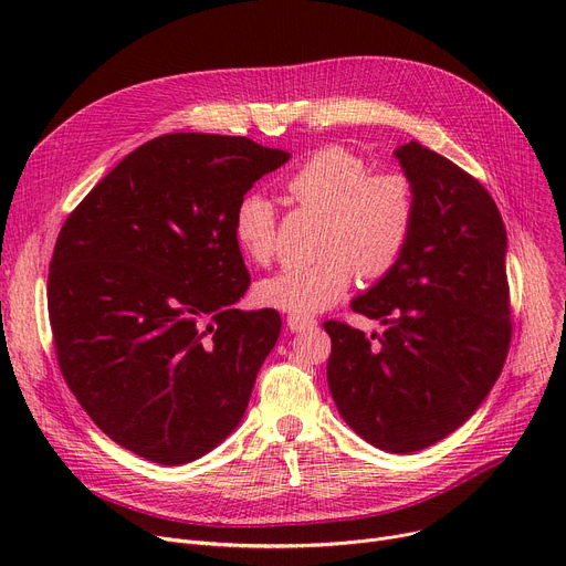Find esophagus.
<instances>
[{"label": "esophagus", "mask_w": 566, "mask_h": 566, "mask_svg": "<svg viewBox=\"0 0 566 566\" xmlns=\"http://www.w3.org/2000/svg\"><path fill=\"white\" fill-rule=\"evenodd\" d=\"M318 321L314 316H307V314H289L286 316V325L293 331V333H305L310 328H314Z\"/></svg>", "instance_id": "1"}]
</instances>
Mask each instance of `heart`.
Wrapping results in <instances>:
<instances>
[{
    "mask_svg": "<svg viewBox=\"0 0 566 566\" xmlns=\"http://www.w3.org/2000/svg\"><path fill=\"white\" fill-rule=\"evenodd\" d=\"M286 197L303 211L321 213L316 256L284 265L256 284V298L293 314L328 310L342 301L358 271L388 275L406 254L418 222V192L401 171H369L358 154L325 146L286 176ZM235 245L254 263L277 252V216L271 197L250 190L231 213Z\"/></svg>",
    "mask_w": 566,
    "mask_h": 566,
    "instance_id": "heart-1",
    "label": "heart"
}]
</instances>
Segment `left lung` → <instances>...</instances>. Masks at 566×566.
<instances>
[{
    "label": "left lung",
    "instance_id": "8db88e82",
    "mask_svg": "<svg viewBox=\"0 0 566 566\" xmlns=\"http://www.w3.org/2000/svg\"><path fill=\"white\" fill-rule=\"evenodd\" d=\"M418 222L392 271L353 312L378 337L325 321L328 385L346 424L374 448L408 454L457 431L491 392L512 342L507 231L478 178L410 142L399 146Z\"/></svg>",
    "mask_w": 566,
    "mask_h": 566
}]
</instances>
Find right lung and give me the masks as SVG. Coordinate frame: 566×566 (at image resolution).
I'll use <instances>...</instances> for the list:
<instances>
[{
  "label": "right lung",
  "instance_id": "1",
  "mask_svg": "<svg viewBox=\"0 0 566 566\" xmlns=\"http://www.w3.org/2000/svg\"><path fill=\"white\" fill-rule=\"evenodd\" d=\"M289 158L248 137L160 135L59 231L48 275L56 363L88 418L133 454L190 463L243 420L282 318L235 307L250 273L231 213Z\"/></svg>",
  "mask_w": 566,
  "mask_h": 566
}]
</instances>
